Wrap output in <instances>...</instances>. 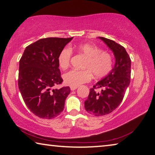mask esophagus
Masks as SVG:
<instances>
[{"label": "esophagus", "instance_id": "esophagus-1", "mask_svg": "<svg viewBox=\"0 0 155 155\" xmlns=\"http://www.w3.org/2000/svg\"><path fill=\"white\" fill-rule=\"evenodd\" d=\"M71 91H75V90H76V89H77L78 88V87H73V86H71Z\"/></svg>", "mask_w": 155, "mask_h": 155}]
</instances>
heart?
Instances as JSON below:
<instances>
[{"label": "heart", "instance_id": "heart-1", "mask_svg": "<svg viewBox=\"0 0 155 155\" xmlns=\"http://www.w3.org/2000/svg\"><path fill=\"white\" fill-rule=\"evenodd\" d=\"M74 50L86 57L83 64L84 70H71L64 73L63 80L66 85L78 87L82 84L89 82L93 75L95 78L104 77L112 69V58L109 53L103 51L99 48L88 43H82L73 47ZM72 51L69 48H64L60 52L58 62L59 67L65 69L69 67Z\"/></svg>", "mask_w": 155, "mask_h": 155}]
</instances>
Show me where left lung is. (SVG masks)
Listing matches in <instances>:
<instances>
[{
    "mask_svg": "<svg viewBox=\"0 0 155 155\" xmlns=\"http://www.w3.org/2000/svg\"><path fill=\"white\" fill-rule=\"evenodd\" d=\"M109 48L115 57L114 67L111 71L90 89L84 102L86 110L91 114L101 116L113 112L123 99L131 78V59L125 48L112 40L98 37ZM101 87V93L95 89Z\"/></svg>",
    "mask_w": 155,
    "mask_h": 155,
    "instance_id": "obj_1",
    "label": "left lung"
}]
</instances>
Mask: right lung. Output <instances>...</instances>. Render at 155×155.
I'll return each mask as SVG.
<instances>
[{"mask_svg": "<svg viewBox=\"0 0 155 155\" xmlns=\"http://www.w3.org/2000/svg\"><path fill=\"white\" fill-rule=\"evenodd\" d=\"M72 39H41L27 46L20 59L18 87L26 106L38 117L55 118L64 110L70 88H54L63 81L58 68L59 54Z\"/></svg>", "mask_w": 155, "mask_h": 155, "instance_id": "right-lung-1", "label": "right lung"}]
</instances>
